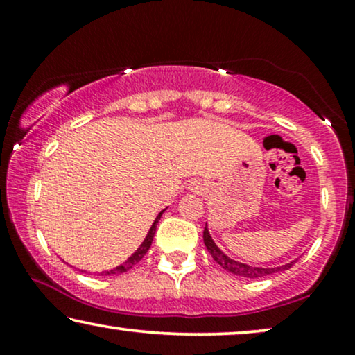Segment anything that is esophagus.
Masks as SVG:
<instances>
[{
    "label": "esophagus",
    "mask_w": 355,
    "mask_h": 355,
    "mask_svg": "<svg viewBox=\"0 0 355 355\" xmlns=\"http://www.w3.org/2000/svg\"><path fill=\"white\" fill-rule=\"evenodd\" d=\"M191 187H192L193 192H198V193L203 192V184H200V182H193Z\"/></svg>",
    "instance_id": "esophagus-1"
}]
</instances>
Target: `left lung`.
<instances>
[{
    "label": "left lung",
    "instance_id": "1",
    "mask_svg": "<svg viewBox=\"0 0 355 355\" xmlns=\"http://www.w3.org/2000/svg\"><path fill=\"white\" fill-rule=\"evenodd\" d=\"M203 242H205L207 250L210 252L213 260H215L218 265H221L223 268H225L226 271H230V273H232V275L242 276V278H252V279L265 278V276H270L273 273H279V271L289 270L295 261V260H293V261H289V263H286V265L273 266V268H263V266H254V265L242 263V261L232 260L225 254V252L220 249V247L215 244V241L211 239L210 231H208L207 225H205V230H203Z\"/></svg>",
    "mask_w": 355,
    "mask_h": 355
}]
</instances>
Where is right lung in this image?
I'll use <instances>...</instances> for the list:
<instances>
[{
  "label": "right lung",
  "instance_id": "add662e5",
  "mask_svg": "<svg viewBox=\"0 0 355 355\" xmlns=\"http://www.w3.org/2000/svg\"><path fill=\"white\" fill-rule=\"evenodd\" d=\"M164 210H166V208H164ZM164 210H162V211L158 213L157 218H155V221H153L152 227H150L148 232H147V236H145V239H144L142 244H140L139 249L135 250L134 254L130 255L129 259L124 261V263L118 265V266H116V268H113V270H108V271H101V273H98V275H119V273H125V271H129L130 268H132V266H134L135 263H139V261L144 259V255L147 254V252H148L150 245H152V242H153V236H155V231H157V225H158L159 218H162V215H163V213H164Z\"/></svg>",
  "mask_w": 355,
  "mask_h": 355
}]
</instances>
